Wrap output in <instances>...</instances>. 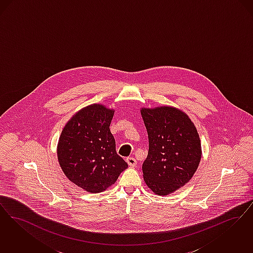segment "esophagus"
<instances>
[{"mask_svg": "<svg viewBox=\"0 0 253 253\" xmlns=\"http://www.w3.org/2000/svg\"><path fill=\"white\" fill-rule=\"evenodd\" d=\"M126 163H127V165H129L130 167H134L136 164H137V162H136V160L133 158V157H127L126 159Z\"/></svg>", "mask_w": 253, "mask_h": 253, "instance_id": "obj_1", "label": "esophagus"}]
</instances>
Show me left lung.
Wrapping results in <instances>:
<instances>
[{"mask_svg": "<svg viewBox=\"0 0 253 253\" xmlns=\"http://www.w3.org/2000/svg\"><path fill=\"white\" fill-rule=\"evenodd\" d=\"M149 141L143 179L156 195L167 196L184 186L198 169L201 143L185 112L162 106L141 110Z\"/></svg>", "mask_w": 253, "mask_h": 253, "instance_id": "obj_1", "label": "left lung"}]
</instances>
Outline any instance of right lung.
<instances>
[{"mask_svg":"<svg viewBox=\"0 0 253 253\" xmlns=\"http://www.w3.org/2000/svg\"><path fill=\"white\" fill-rule=\"evenodd\" d=\"M114 110L92 104L68 121L57 143V159L67 178L89 193L114 184L127 164L117 155L110 132Z\"/></svg>","mask_w":253,"mask_h":253,"instance_id":"right-lung-1","label":"right lung"}]
</instances>
